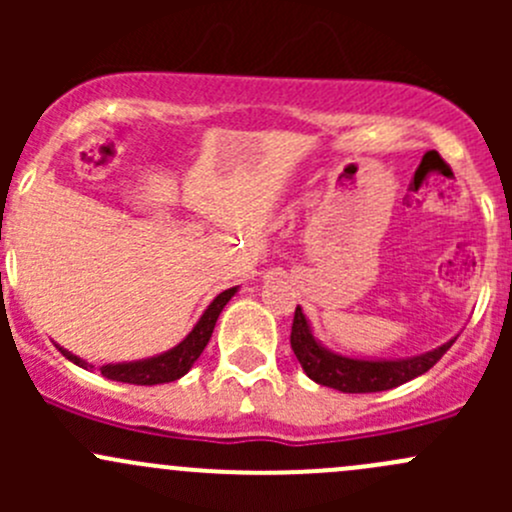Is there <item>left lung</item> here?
Wrapping results in <instances>:
<instances>
[{
  "mask_svg": "<svg viewBox=\"0 0 512 512\" xmlns=\"http://www.w3.org/2000/svg\"><path fill=\"white\" fill-rule=\"evenodd\" d=\"M453 342H456V339L441 344V347L433 349V352L411 356V359H349V356L329 352V349H324L322 344L314 339L312 329H309L307 324V317H304L299 307L294 309L292 334H289V344H292V352L297 356L299 364H302L304 374L312 381H317V384L344 391V394H374V391L396 389V386L426 374V371L451 349Z\"/></svg>",
  "mask_w": 512,
  "mask_h": 512,
  "instance_id": "obj_1",
  "label": "left lung"
}]
</instances>
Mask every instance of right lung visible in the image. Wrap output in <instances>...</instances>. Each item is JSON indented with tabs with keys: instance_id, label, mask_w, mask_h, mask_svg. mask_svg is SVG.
I'll list each match as a JSON object with an SVG mask.
<instances>
[{
	"instance_id": "add662e5",
	"label": "right lung",
	"mask_w": 512,
	"mask_h": 512,
	"mask_svg": "<svg viewBox=\"0 0 512 512\" xmlns=\"http://www.w3.org/2000/svg\"><path fill=\"white\" fill-rule=\"evenodd\" d=\"M235 292H237V287H230V289H225V292H220L218 297L210 302V307L205 309L203 317H200V322L193 327V332H190L188 337L178 344V347H173L170 352L151 356V359H143V361H128V364H106L98 369L101 371V376H106V379H111V381H123V384H136V386L168 384V381H175V379H180V376H185L190 371V366L198 361V356L203 354V349L208 347L210 337H213L215 322H218L220 312H223V307L230 302L232 294ZM59 352L64 354L69 361H74V364L84 366V369H94V366L86 364V361L79 359L76 354L66 352V349L59 347Z\"/></svg>"
}]
</instances>
